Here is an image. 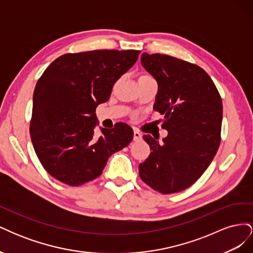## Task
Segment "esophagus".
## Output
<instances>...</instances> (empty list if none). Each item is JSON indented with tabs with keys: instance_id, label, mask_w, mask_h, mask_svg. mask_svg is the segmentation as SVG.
Instances as JSON below:
<instances>
[{
	"instance_id": "34e87169",
	"label": "esophagus",
	"mask_w": 253,
	"mask_h": 253,
	"mask_svg": "<svg viewBox=\"0 0 253 253\" xmlns=\"http://www.w3.org/2000/svg\"><path fill=\"white\" fill-rule=\"evenodd\" d=\"M141 137L142 135L138 131H134V137H133L134 141H139L141 139Z\"/></svg>"
}]
</instances>
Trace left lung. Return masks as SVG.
Masks as SVG:
<instances>
[{
	"mask_svg": "<svg viewBox=\"0 0 253 253\" xmlns=\"http://www.w3.org/2000/svg\"><path fill=\"white\" fill-rule=\"evenodd\" d=\"M141 64L158 83L154 110L165 115L168 136L143 135L152 153L139 165L143 182L163 194L192 186L215 156L220 143L223 103L202 67L163 53L143 52Z\"/></svg>",
	"mask_w": 253,
	"mask_h": 253,
	"instance_id": "obj_1",
	"label": "left lung"
}]
</instances>
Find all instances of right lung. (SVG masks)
Returning a JSON list of instances; mask_svg holds the SVG:
<instances>
[{"label": "right lung", "instance_id": "obj_1", "mask_svg": "<svg viewBox=\"0 0 253 253\" xmlns=\"http://www.w3.org/2000/svg\"><path fill=\"white\" fill-rule=\"evenodd\" d=\"M140 50H91L60 56L44 71L34 91L29 133L36 154L53 178L72 187L101 175L109 157L132 141L133 128L119 122L94 128L96 108L138 59Z\"/></svg>", "mask_w": 253, "mask_h": 253}]
</instances>
